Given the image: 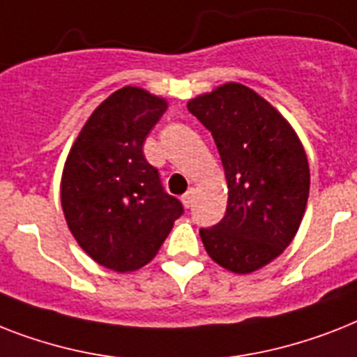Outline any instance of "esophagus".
Returning a JSON list of instances; mask_svg holds the SVG:
<instances>
[{"instance_id":"34e87169","label":"esophagus","mask_w":357,"mask_h":357,"mask_svg":"<svg viewBox=\"0 0 357 357\" xmlns=\"http://www.w3.org/2000/svg\"><path fill=\"white\" fill-rule=\"evenodd\" d=\"M181 202H183V205L187 208L192 207V202H194V190H192V188H190L188 192H185L183 196H181Z\"/></svg>"}]
</instances>
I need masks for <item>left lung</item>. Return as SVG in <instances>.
Wrapping results in <instances>:
<instances>
[{
    "label": "left lung",
    "mask_w": 357,
    "mask_h": 357,
    "mask_svg": "<svg viewBox=\"0 0 357 357\" xmlns=\"http://www.w3.org/2000/svg\"><path fill=\"white\" fill-rule=\"evenodd\" d=\"M213 133L227 179L220 224L199 229L208 257L233 273H253L291 244L310 194V167L299 135L248 86L222 84L188 100Z\"/></svg>",
    "instance_id": "8db88e82"
}]
</instances>
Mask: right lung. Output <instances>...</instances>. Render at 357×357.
I'll return each instance as SVG.
<instances>
[{"instance_id": "obj_1", "label": "right lung", "mask_w": 357, "mask_h": 357, "mask_svg": "<svg viewBox=\"0 0 357 357\" xmlns=\"http://www.w3.org/2000/svg\"><path fill=\"white\" fill-rule=\"evenodd\" d=\"M167 108L143 88L113 91L89 115L63 165L60 199L69 231L95 262L117 273L149 264L183 214L143 153Z\"/></svg>"}]
</instances>
